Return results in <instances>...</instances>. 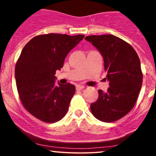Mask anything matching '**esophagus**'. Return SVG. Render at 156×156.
I'll list each match as a JSON object with an SVG mask.
<instances>
[{
	"mask_svg": "<svg viewBox=\"0 0 156 156\" xmlns=\"http://www.w3.org/2000/svg\"><path fill=\"white\" fill-rule=\"evenodd\" d=\"M84 87L83 86H81V85H77L76 86V89L77 90H80V89H83Z\"/></svg>",
	"mask_w": 156,
	"mask_h": 156,
	"instance_id": "1",
	"label": "esophagus"
}]
</instances>
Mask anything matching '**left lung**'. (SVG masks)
<instances>
[{"instance_id": "obj_1", "label": "left lung", "mask_w": 156, "mask_h": 156, "mask_svg": "<svg viewBox=\"0 0 156 156\" xmlns=\"http://www.w3.org/2000/svg\"><path fill=\"white\" fill-rule=\"evenodd\" d=\"M85 39L101 53L109 87L90 105L92 114L105 122L121 119L133 108L140 92L143 75L136 52L131 45L112 34L92 35Z\"/></svg>"}]
</instances>
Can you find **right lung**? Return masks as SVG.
<instances>
[{"label":"right lung","instance_id":"right-lung-1","mask_svg":"<svg viewBox=\"0 0 156 156\" xmlns=\"http://www.w3.org/2000/svg\"><path fill=\"white\" fill-rule=\"evenodd\" d=\"M84 36L48 34L34 37L23 48L15 66L20 99L30 114L44 122L64 117L76 92L73 84L55 86V71Z\"/></svg>","mask_w":156,"mask_h":156}]
</instances>
